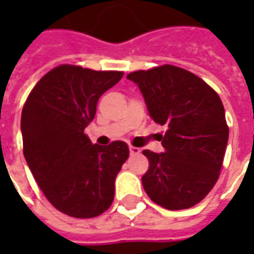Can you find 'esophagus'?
Instances as JSON below:
<instances>
[{"mask_svg": "<svg viewBox=\"0 0 254 254\" xmlns=\"http://www.w3.org/2000/svg\"><path fill=\"white\" fill-rule=\"evenodd\" d=\"M129 151H130V155H138L140 154V148H137V147H129Z\"/></svg>", "mask_w": 254, "mask_h": 254, "instance_id": "1", "label": "esophagus"}]
</instances>
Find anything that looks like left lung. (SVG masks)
I'll return each instance as SVG.
<instances>
[{
  "mask_svg": "<svg viewBox=\"0 0 254 254\" xmlns=\"http://www.w3.org/2000/svg\"><path fill=\"white\" fill-rule=\"evenodd\" d=\"M127 78L140 88L149 117L167 127L160 138L165 151H143L149 160L144 190L171 211L196 205L218 181L229 141L222 100L196 74L173 65Z\"/></svg>",
  "mask_w": 254,
  "mask_h": 254,
  "instance_id": "left-lung-1",
  "label": "left lung"
}]
</instances>
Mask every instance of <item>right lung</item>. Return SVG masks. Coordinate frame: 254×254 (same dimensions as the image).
<instances>
[{
    "instance_id": "add662e5",
    "label": "right lung",
    "mask_w": 254,
    "mask_h": 254,
    "mask_svg": "<svg viewBox=\"0 0 254 254\" xmlns=\"http://www.w3.org/2000/svg\"><path fill=\"white\" fill-rule=\"evenodd\" d=\"M124 76L61 65L31 91L21 113L24 158L47 200L72 218H95L114 200L127 144H92L84 129L96 103Z\"/></svg>"
}]
</instances>
